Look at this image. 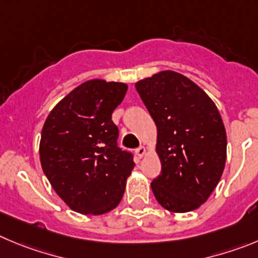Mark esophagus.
<instances>
[{"mask_svg": "<svg viewBox=\"0 0 258 258\" xmlns=\"http://www.w3.org/2000/svg\"><path fill=\"white\" fill-rule=\"evenodd\" d=\"M145 153H146L145 146H139V148L136 149V154H137V156H139V158H143V156L145 155Z\"/></svg>", "mask_w": 258, "mask_h": 258, "instance_id": "obj_1", "label": "esophagus"}]
</instances>
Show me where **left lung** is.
<instances>
[{
    "label": "left lung",
    "mask_w": 258,
    "mask_h": 258,
    "mask_svg": "<svg viewBox=\"0 0 258 258\" xmlns=\"http://www.w3.org/2000/svg\"><path fill=\"white\" fill-rule=\"evenodd\" d=\"M158 128L162 172L151 182L158 202L173 213L201 206L220 180L227 134L218 108L194 81L162 71L136 83Z\"/></svg>",
    "instance_id": "left-lung-1"
}]
</instances>
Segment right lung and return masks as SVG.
Segmentation results:
<instances>
[{
    "mask_svg": "<svg viewBox=\"0 0 258 258\" xmlns=\"http://www.w3.org/2000/svg\"><path fill=\"white\" fill-rule=\"evenodd\" d=\"M126 91V84L86 81L45 119L39 146L43 172L74 211L100 215L122 200L135 162L131 151L118 146L112 113Z\"/></svg>",
    "mask_w": 258,
    "mask_h": 258,
    "instance_id": "obj_1",
    "label": "right lung"
}]
</instances>
